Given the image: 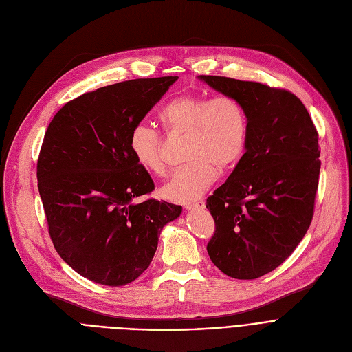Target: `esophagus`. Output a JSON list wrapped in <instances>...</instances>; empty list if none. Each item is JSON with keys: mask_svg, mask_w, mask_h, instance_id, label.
Returning <instances> with one entry per match:
<instances>
[{"mask_svg": "<svg viewBox=\"0 0 352 352\" xmlns=\"http://www.w3.org/2000/svg\"><path fill=\"white\" fill-rule=\"evenodd\" d=\"M184 208L186 210H202V208H206V202L202 199L187 202V204H184Z\"/></svg>", "mask_w": 352, "mask_h": 352, "instance_id": "obj_1", "label": "esophagus"}]
</instances>
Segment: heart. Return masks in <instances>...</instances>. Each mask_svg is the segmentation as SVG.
Instances as JSON below:
<instances>
[{
    "label": "heart",
    "instance_id": "b5f03b06",
    "mask_svg": "<svg viewBox=\"0 0 352 352\" xmlns=\"http://www.w3.org/2000/svg\"><path fill=\"white\" fill-rule=\"evenodd\" d=\"M158 120L168 135H186V165L170 175L161 190L162 197L188 202L204 194L219 170H230L245 154L248 117L244 105L230 96L208 97L186 94L166 102ZM128 150L146 173L162 175V138L148 124H135L128 134Z\"/></svg>",
    "mask_w": 352,
    "mask_h": 352
}]
</instances>
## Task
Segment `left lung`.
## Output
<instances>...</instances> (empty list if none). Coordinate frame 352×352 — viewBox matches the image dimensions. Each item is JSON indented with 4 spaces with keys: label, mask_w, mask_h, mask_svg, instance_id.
<instances>
[{
    "label": "left lung",
    "mask_w": 352,
    "mask_h": 352,
    "mask_svg": "<svg viewBox=\"0 0 352 352\" xmlns=\"http://www.w3.org/2000/svg\"><path fill=\"white\" fill-rule=\"evenodd\" d=\"M247 111L248 144L228 179L207 198L215 231L211 261L236 280H255L297 248L314 215L318 133L301 100L284 88L199 76Z\"/></svg>",
    "instance_id": "left-lung-1"
}]
</instances>
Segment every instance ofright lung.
Here are the masks:
<instances>
[{
    "label": "right lung",
    "instance_id": "right-lung-1",
    "mask_svg": "<svg viewBox=\"0 0 352 352\" xmlns=\"http://www.w3.org/2000/svg\"><path fill=\"white\" fill-rule=\"evenodd\" d=\"M178 77L138 78L68 101L50 122L36 162L48 234L85 278L120 287L150 267L161 230L181 206L146 198L151 175L128 150V134Z\"/></svg>",
    "mask_w": 352,
    "mask_h": 352
}]
</instances>
